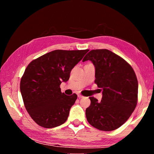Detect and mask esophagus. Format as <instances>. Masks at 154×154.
I'll list each match as a JSON object with an SVG mask.
<instances>
[{
  "instance_id": "obj_1",
  "label": "esophagus",
  "mask_w": 154,
  "mask_h": 154,
  "mask_svg": "<svg viewBox=\"0 0 154 154\" xmlns=\"http://www.w3.org/2000/svg\"><path fill=\"white\" fill-rule=\"evenodd\" d=\"M77 96H78V97H79V98H83V96H82V94H78Z\"/></svg>"
}]
</instances>
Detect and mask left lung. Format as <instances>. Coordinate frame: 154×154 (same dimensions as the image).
Instances as JSON below:
<instances>
[{
  "instance_id": "1",
  "label": "left lung",
  "mask_w": 154,
  "mask_h": 154,
  "mask_svg": "<svg viewBox=\"0 0 154 154\" xmlns=\"http://www.w3.org/2000/svg\"><path fill=\"white\" fill-rule=\"evenodd\" d=\"M87 60L94 65V82L103 90L100 102L90 97V105L85 110L87 120L98 130L112 131L122 126L136 108V74L125 60L106 49L91 50L83 59Z\"/></svg>"
}]
</instances>
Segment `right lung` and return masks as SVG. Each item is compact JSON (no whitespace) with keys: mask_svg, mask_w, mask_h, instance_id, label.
Returning <instances> with one entry per match:
<instances>
[{"mask_svg":"<svg viewBox=\"0 0 154 154\" xmlns=\"http://www.w3.org/2000/svg\"><path fill=\"white\" fill-rule=\"evenodd\" d=\"M89 49H57L33 60L26 69L20 82V91L25 108L38 126L46 128L59 126L67 120L76 94L61 92L62 82Z\"/></svg>","mask_w":154,"mask_h":154,"instance_id":"1","label":"right lung"}]
</instances>
